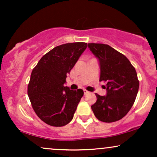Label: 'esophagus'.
Masks as SVG:
<instances>
[{
  "mask_svg": "<svg viewBox=\"0 0 157 157\" xmlns=\"http://www.w3.org/2000/svg\"><path fill=\"white\" fill-rule=\"evenodd\" d=\"M83 91H84V94H85V95H86V94H89L90 93L89 91H88L87 90H86V89H84V90H83Z\"/></svg>",
  "mask_w": 157,
  "mask_h": 157,
  "instance_id": "34e87169",
  "label": "esophagus"
}]
</instances>
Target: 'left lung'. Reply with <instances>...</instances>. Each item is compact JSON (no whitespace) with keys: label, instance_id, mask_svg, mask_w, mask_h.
<instances>
[{"label":"left lung","instance_id":"1","mask_svg":"<svg viewBox=\"0 0 157 157\" xmlns=\"http://www.w3.org/2000/svg\"><path fill=\"white\" fill-rule=\"evenodd\" d=\"M88 47L98 58L100 81L106 82L105 96L95 94L97 101L91 105L95 117L104 122L121 120L134 105L137 95V74L128 59L106 44H89Z\"/></svg>","mask_w":157,"mask_h":157}]
</instances>
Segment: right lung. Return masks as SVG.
I'll list each match as a JSON object with an SVG mask.
<instances>
[{
  "mask_svg": "<svg viewBox=\"0 0 157 157\" xmlns=\"http://www.w3.org/2000/svg\"><path fill=\"white\" fill-rule=\"evenodd\" d=\"M87 44L70 43L52 48L32 70L28 95L37 117L48 125L61 127L73 119L83 91L64 86L69 74Z\"/></svg>",
  "mask_w": 157,
  "mask_h": 157,
  "instance_id": "obj_1",
  "label": "right lung"
}]
</instances>
